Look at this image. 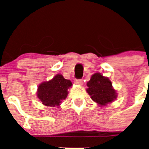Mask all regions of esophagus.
Wrapping results in <instances>:
<instances>
[{
  "mask_svg": "<svg viewBox=\"0 0 149 149\" xmlns=\"http://www.w3.org/2000/svg\"><path fill=\"white\" fill-rule=\"evenodd\" d=\"M75 84H78V85H83V84H84L83 83V80H80V79L79 80H76Z\"/></svg>",
  "mask_w": 149,
  "mask_h": 149,
  "instance_id": "obj_1",
  "label": "esophagus"
}]
</instances>
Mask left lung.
<instances>
[{"instance_id":"obj_1","label":"left lung","mask_w":149,"mask_h":149,"mask_svg":"<svg viewBox=\"0 0 149 149\" xmlns=\"http://www.w3.org/2000/svg\"><path fill=\"white\" fill-rule=\"evenodd\" d=\"M86 85L88 94L100 106H106L116 98V91L113 88L111 81L101 74L95 73Z\"/></svg>"}]
</instances>
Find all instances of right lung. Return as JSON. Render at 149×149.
Listing matches in <instances>:
<instances>
[{
    "mask_svg": "<svg viewBox=\"0 0 149 149\" xmlns=\"http://www.w3.org/2000/svg\"><path fill=\"white\" fill-rule=\"evenodd\" d=\"M72 86L71 81L66 80L62 74H58L49 81L39 84L37 97L45 106L59 107L62 100L66 98L68 89Z\"/></svg>",
    "mask_w": 149,
    "mask_h": 149,
    "instance_id": "1",
    "label": "right lung"
}]
</instances>
